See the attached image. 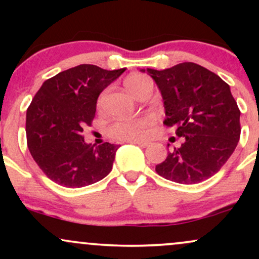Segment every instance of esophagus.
I'll return each instance as SVG.
<instances>
[{
    "label": "esophagus",
    "instance_id": "obj_1",
    "mask_svg": "<svg viewBox=\"0 0 259 259\" xmlns=\"http://www.w3.org/2000/svg\"><path fill=\"white\" fill-rule=\"evenodd\" d=\"M127 142H130V144L139 145L140 147H147L148 145H150V142L148 141H140V140H127Z\"/></svg>",
    "mask_w": 259,
    "mask_h": 259
}]
</instances>
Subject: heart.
I'll use <instances>...</instances> for the list:
<instances>
[{"label": "heart", "instance_id": "obj_1", "mask_svg": "<svg viewBox=\"0 0 259 259\" xmlns=\"http://www.w3.org/2000/svg\"><path fill=\"white\" fill-rule=\"evenodd\" d=\"M146 82H152L148 76L142 75V74H133L125 79L124 85L130 94H134L136 89H139L140 86L146 84ZM101 102H102V99H100L99 105H101ZM153 124V115L145 114L141 117L134 118V119L117 121L111 126L109 133L112 134V136L120 140H142L146 138L148 132H150V127Z\"/></svg>", "mask_w": 259, "mask_h": 259}]
</instances>
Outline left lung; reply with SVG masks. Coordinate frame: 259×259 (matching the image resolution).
I'll return each mask as SVG.
<instances>
[{
    "label": "left lung",
    "instance_id": "obj_1",
    "mask_svg": "<svg viewBox=\"0 0 259 259\" xmlns=\"http://www.w3.org/2000/svg\"><path fill=\"white\" fill-rule=\"evenodd\" d=\"M164 106L163 124L175 129L184 144L156 171L179 184H198L218 173L240 140V109L230 86L201 65L185 62L164 70L147 68Z\"/></svg>",
    "mask_w": 259,
    "mask_h": 259
}]
</instances>
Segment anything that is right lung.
I'll list each match as a JSON object with an SVG mask.
<instances>
[{
    "mask_svg": "<svg viewBox=\"0 0 259 259\" xmlns=\"http://www.w3.org/2000/svg\"><path fill=\"white\" fill-rule=\"evenodd\" d=\"M125 72L80 64L46 80L26 111V140L32 158L49 179L76 189L111 173L118 145L86 144L100 94Z\"/></svg>",
    "mask_w": 259,
    "mask_h": 259,
    "instance_id": "add662e5",
    "label": "right lung"
}]
</instances>
